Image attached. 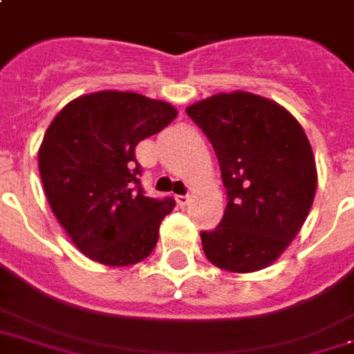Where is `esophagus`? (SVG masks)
<instances>
[{
	"label": "esophagus",
	"mask_w": 354,
	"mask_h": 354,
	"mask_svg": "<svg viewBox=\"0 0 354 354\" xmlns=\"http://www.w3.org/2000/svg\"><path fill=\"white\" fill-rule=\"evenodd\" d=\"M175 201H177L180 207H187L188 203H190V196H177V198H175Z\"/></svg>",
	"instance_id": "34e87169"
}]
</instances>
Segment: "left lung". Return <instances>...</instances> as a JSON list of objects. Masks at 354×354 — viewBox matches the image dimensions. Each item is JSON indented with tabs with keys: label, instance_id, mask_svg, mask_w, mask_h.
I'll return each mask as SVG.
<instances>
[{
	"label": "left lung",
	"instance_id": "obj_1",
	"mask_svg": "<svg viewBox=\"0 0 354 354\" xmlns=\"http://www.w3.org/2000/svg\"><path fill=\"white\" fill-rule=\"evenodd\" d=\"M187 113L211 140L227 190L222 222L201 233L207 259L239 274L270 267L299 235L317 190L306 132L283 106L248 91L216 93Z\"/></svg>",
	"mask_w": 354,
	"mask_h": 354
}]
</instances>
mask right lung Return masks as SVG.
Instances as JSON below:
<instances>
[{
  "mask_svg": "<svg viewBox=\"0 0 354 354\" xmlns=\"http://www.w3.org/2000/svg\"><path fill=\"white\" fill-rule=\"evenodd\" d=\"M175 117L169 102L106 89L71 100L48 127L39 147L48 203L93 261L129 267L156 246L175 201L143 196L134 151Z\"/></svg>",
  "mask_w": 354,
  "mask_h": 354,
  "instance_id": "add662e5",
  "label": "right lung"
}]
</instances>
